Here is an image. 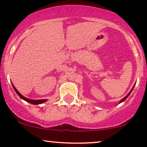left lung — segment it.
I'll return each instance as SVG.
<instances>
[{"instance_id":"1","label":"left lung","mask_w":147,"mask_h":147,"mask_svg":"<svg viewBox=\"0 0 147 147\" xmlns=\"http://www.w3.org/2000/svg\"><path fill=\"white\" fill-rule=\"evenodd\" d=\"M134 86H133V88H132V90H130V92H129V93H128V94H127V95H126V96H125V97H124V98H123V99H122L121 100H120V102H119V103H121V102H124V100H125L126 99V98H127L128 97V96H129V95H130V93H131V92L132 91V90H133V88H134Z\"/></svg>"}]
</instances>
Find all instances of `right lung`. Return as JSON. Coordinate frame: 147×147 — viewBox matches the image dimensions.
<instances>
[{
  "instance_id": "obj_1",
  "label": "right lung",
  "mask_w": 147,
  "mask_h": 147,
  "mask_svg": "<svg viewBox=\"0 0 147 147\" xmlns=\"http://www.w3.org/2000/svg\"><path fill=\"white\" fill-rule=\"evenodd\" d=\"M12 85H13V87L14 88V90H15V91L16 92V93H17L18 95H19V97L21 98V99L25 100L26 102H29V103H31L32 104H42V103H43V102L47 101V100H45H45H31V99H28V98L24 97L23 95H21V94H20L19 92H18V90L16 89L15 86H14L13 84H12Z\"/></svg>"
}]
</instances>
